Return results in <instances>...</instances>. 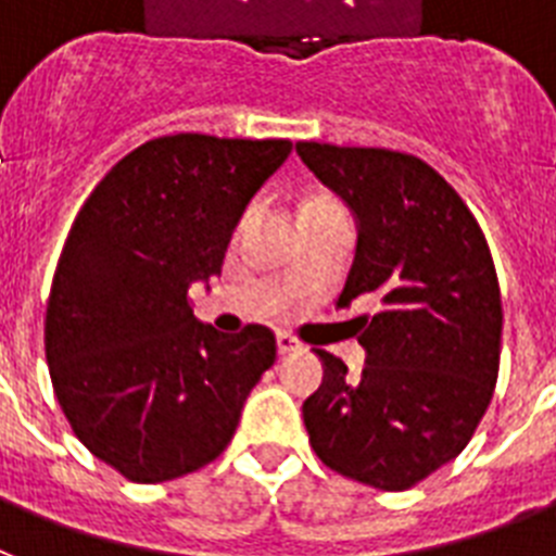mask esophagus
I'll list each match as a JSON object with an SVG mask.
<instances>
[{
	"mask_svg": "<svg viewBox=\"0 0 556 556\" xmlns=\"http://www.w3.org/2000/svg\"><path fill=\"white\" fill-rule=\"evenodd\" d=\"M277 350H279V356H288V353H293V350H300V342L288 333H277Z\"/></svg>",
	"mask_w": 556,
	"mask_h": 556,
	"instance_id": "obj_1",
	"label": "esophagus"
}]
</instances>
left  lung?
<instances>
[{"mask_svg": "<svg viewBox=\"0 0 556 556\" xmlns=\"http://www.w3.org/2000/svg\"><path fill=\"white\" fill-rule=\"evenodd\" d=\"M296 155L356 220L336 305L379 302L362 316V376L316 350L325 379L302 404L305 429L325 466L401 492L458 458L492 401L503 333L492 254L458 191L415 155L316 141Z\"/></svg>", "mask_w": 556, "mask_h": 556, "instance_id": "1", "label": "left lung"}]
</instances>
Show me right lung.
<instances>
[{"instance_id": "1", "label": "right lung", "mask_w": 556, "mask_h": 556, "mask_svg": "<svg viewBox=\"0 0 556 556\" xmlns=\"http://www.w3.org/2000/svg\"><path fill=\"white\" fill-rule=\"evenodd\" d=\"M288 155L291 141L155 138L106 172L70 228L45 316L50 379L78 441L135 483L217 458L277 358L268 328L220 333L186 293L220 274Z\"/></svg>"}]
</instances>
